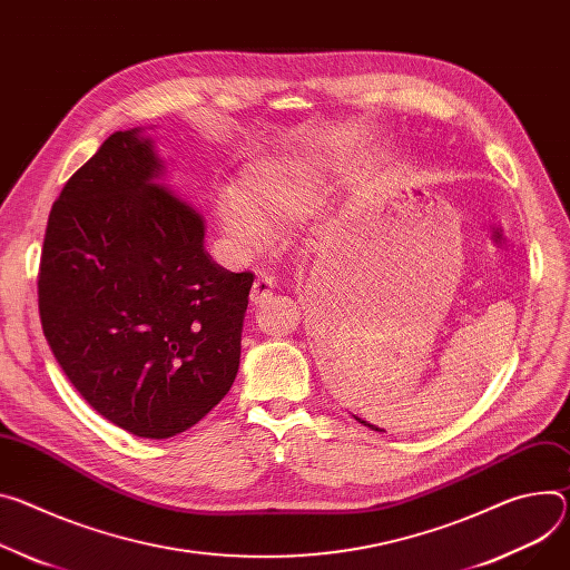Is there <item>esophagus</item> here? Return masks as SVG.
Segmentation results:
<instances>
[{"label":"esophagus","instance_id":"34e87169","mask_svg":"<svg viewBox=\"0 0 570 570\" xmlns=\"http://www.w3.org/2000/svg\"><path fill=\"white\" fill-rule=\"evenodd\" d=\"M273 288H275V277L268 275V273H262L256 275L254 284H252V291H249V299L252 304H264L273 297Z\"/></svg>","mask_w":570,"mask_h":570}]
</instances>
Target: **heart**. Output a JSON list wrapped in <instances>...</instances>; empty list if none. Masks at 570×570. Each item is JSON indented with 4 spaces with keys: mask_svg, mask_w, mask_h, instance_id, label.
<instances>
[{
    "mask_svg": "<svg viewBox=\"0 0 570 570\" xmlns=\"http://www.w3.org/2000/svg\"><path fill=\"white\" fill-rule=\"evenodd\" d=\"M321 202L323 186L312 170L297 164H262L245 170L236 188L218 195L216 216L234 243L258 247L275 232L314 216Z\"/></svg>",
    "mask_w": 570,
    "mask_h": 570,
    "instance_id": "b5f03b06",
    "label": "heart"
}]
</instances>
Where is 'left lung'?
<instances>
[{
  "instance_id": "8db88e82",
  "label": "left lung",
  "mask_w": 570,
  "mask_h": 570,
  "mask_svg": "<svg viewBox=\"0 0 570 570\" xmlns=\"http://www.w3.org/2000/svg\"><path fill=\"white\" fill-rule=\"evenodd\" d=\"M356 421H358V423H364V425H368L371 430H377V432H380V428H373V425H371V423H366V421H361V419H356Z\"/></svg>"
}]
</instances>
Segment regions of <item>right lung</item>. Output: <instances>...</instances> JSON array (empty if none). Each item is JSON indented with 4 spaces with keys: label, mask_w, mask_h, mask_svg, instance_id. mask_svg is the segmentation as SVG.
Here are the masks:
<instances>
[{
    "label": "right lung",
    "mask_w": 570,
    "mask_h": 570,
    "mask_svg": "<svg viewBox=\"0 0 570 570\" xmlns=\"http://www.w3.org/2000/svg\"><path fill=\"white\" fill-rule=\"evenodd\" d=\"M138 129L111 134L68 179L47 220L38 312L81 397L140 439L197 425L232 389L252 273L204 249V223L154 184Z\"/></svg>",
    "instance_id": "right-lung-1"
}]
</instances>
